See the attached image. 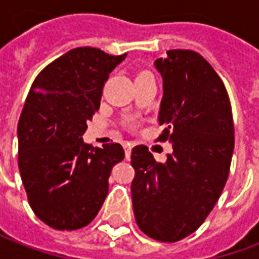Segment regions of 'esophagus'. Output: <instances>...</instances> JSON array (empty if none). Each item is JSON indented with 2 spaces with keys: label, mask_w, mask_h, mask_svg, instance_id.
Segmentation results:
<instances>
[{
  "label": "esophagus",
  "mask_w": 259,
  "mask_h": 259,
  "mask_svg": "<svg viewBox=\"0 0 259 259\" xmlns=\"http://www.w3.org/2000/svg\"><path fill=\"white\" fill-rule=\"evenodd\" d=\"M132 144L130 143H124L123 148H124V155H126V159H129L130 154H132Z\"/></svg>",
  "instance_id": "obj_1"
}]
</instances>
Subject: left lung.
Wrapping results in <instances>:
<instances>
[{"label": "left lung", "instance_id": "left-lung-1", "mask_svg": "<svg viewBox=\"0 0 259 259\" xmlns=\"http://www.w3.org/2000/svg\"><path fill=\"white\" fill-rule=\"evenodd\" d=\"M155 66L163 80L158 141L172 143L166 162L148 147L132 150V200L137 226L158 241L175 243L204 223L222 194L234 148L228 91L202 55L169 50Z\"/></svg>", "mask_w": 259, "mask_h": 259}]
</instances>
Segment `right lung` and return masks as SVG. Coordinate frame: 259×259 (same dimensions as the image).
Returning <instances> with one entry per match:
<instances>
[{
    "instance_id": "right-lung-1",
    "label": "right lung",
    "mask_w": 259,
    "mask_h": 259,
    "mask_svg": "<svg viewBox=\"0 0 259 259\" xmlns=\"http://www.w3.org/2000/svg\"><path fill=\"white\" fill-rule=\"evenodd\" d=\"M124 58L73 48L31 84L18 123V165L31 209L50 228L87 226L105 201L113 165L124 158L118 143L94 148L81 137L109 73Z\"/></svg>"
}]
</instances>
